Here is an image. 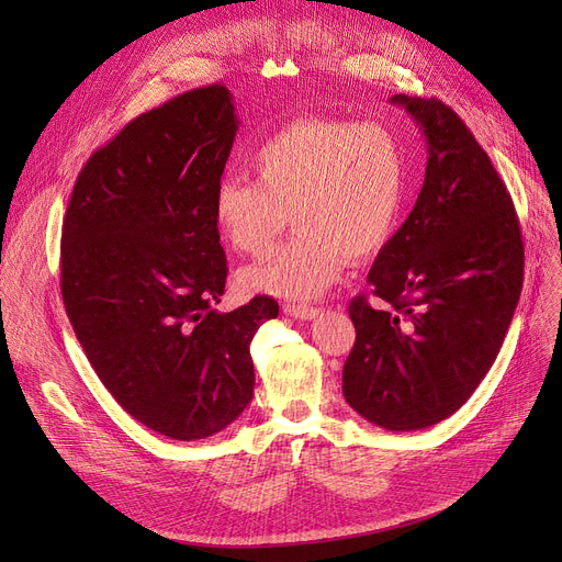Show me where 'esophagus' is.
<instances>
[{
  "instance_id": "34e87169",
  "label": "esophagus",
  "mask_w": 562,
  "mask_h": 562,
  "mask_svg": "<svg viewBox=\"0 0 562 562\" xmlns=\"http://www.w3.org/2000/svg\"><path fill=\"white\" fill-rule=\"evenodd\" d=\"M284 314L293 316V318H301V321H312L321 314V310L303 305V303H289V305H284Z\"/></svg>"
}]
</instances>
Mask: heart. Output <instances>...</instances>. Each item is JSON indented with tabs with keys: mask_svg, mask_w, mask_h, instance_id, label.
Returning a JSON list of instances; mask_svg holds the SVG:
<instances>
[{
	"mask_svg": "<svg viewBox=\"0 0 562 562\" xmlns=\"http://www.w3.org/2000/svg\"><path fill=\"white\" fill-rule=\"evenodd\" d=\"M255 180L225 175L214 189V221L241 255H257L284 229L296 234L241 273L269 296L305 301L326 291L350 259L385 248L407 202L409 164L401 136L382 123L312 115L259 143Z\"/></svg>",
	"mask_w": 562,
	"mask_h": 562,
	"instance_id": "1",
	"label": "heart"
}]
</instances>
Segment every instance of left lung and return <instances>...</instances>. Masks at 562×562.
Returning <instances> with one entry per match:
<instances>
[{
	"instance_id": "obj_1",
	"label": "left lung",
	"mask_w": 562,
	"mask_h": 562,
	"mask_svg": "<svg viewBox=\"0 0 562 562\" xmlns=\"http://www.w3.org/2000/svg\"><path fill=\"white\" fill-rule=\"evenodd\" d=\"M422 127L426 180L415 210L375 257L373 296L352 299L356 344L344 398L385 430H422L474 394L504 344L524 282V244L487 153L439 100L394 95Z\"/></svg>"
}]
</instances>
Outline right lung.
<instances>
[{
    "instance_id": "obj_1",
    "label": "right lung",
    "mask_w": 562,
    "mask_h": 562,
    "mask_svg": "<svg viewBox=\"0 0 562 562\" xmlns=\"http://www.w3.org/2000/svg\"><path fill=\"white\" fill-rule=\"evenodd\" d=\"M239 117L225 86L177 95L81 168L61 236V293L102 385L170 439H204L252 401L250 341L278 303H221L227 261L214 221Z\"/></svg>"
}]
</instances>
